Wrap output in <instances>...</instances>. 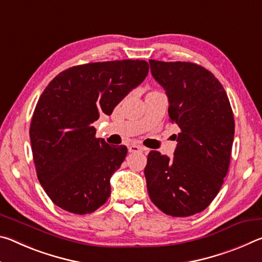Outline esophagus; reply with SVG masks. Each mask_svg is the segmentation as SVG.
<instances>
[{"instance_id": "obj_1", "label": "esophagus", "mask_w": 262, "mask_h": 262, "mask_svg": "<svg viewBox=\"0 0 262 262\" xmlns=\"http://www.w3.org/2000/svg\"><path fill=\"white\" fill-rule=\"evenodd\" d=\"M147 150V148L142 147V145H139V144H132L128 147V151L129 152H140V151H145Z\"/></svg>"}]
</instances>
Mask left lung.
I'll return each mask as SVG.
<instances>
[{
  "instance_id": "8db88e82",
  "label": "left lung",
  "mask_w": 262,
  "mask_h": 262,
  "mask_svg": "<svg viewBox=\"0 0 262 262\" xmlns=\"http://www.w3.org/2000/svg\"><path fill=\"white\" fill-rule=\"evenodd\" d=\"M180 128L170 158L150 151L144 168L149 196L166 215L187 217L210 205L228 173L234 135L231 105L214 75L190 62L149 60Z\"/></svg>"
}]
</instances>
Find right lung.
Returning a JSON list of instances; mask_svg holds the SVG:
<instances>
[{"instance_id":"obj_1","label":"right lung","mask_w":262,"mask_h":262,"mask_svg":"<svg viewBox=\"0 0 262 262\" xmlns=\"http://www.w3.org/2000/svg\"><path fill=\"white\" fill-rule=\"evenodd\" d=\"M143 60L96 62L72 67L48 84L35 106L30 139L38 179L57 207L90 214L107 201L110 179L126 145L96 139L92 123L113 110L147 77Z\"/></svg>"}]
</instances>
